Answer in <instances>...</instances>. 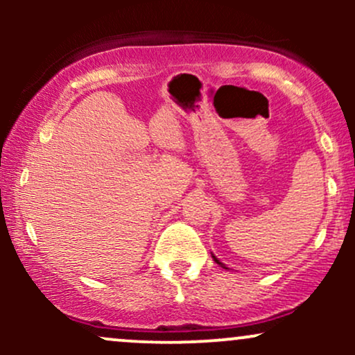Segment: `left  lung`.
<instances>
[{
  "mask_svg": "<svg viewBox=\"0 0 355 355\" xmlns=\"http://www.w3.org/2000/svg\"><path fill=\"white\" fill-rule=\"evenodd\" d=\"M211 257H214V260H215V262H217V263H218V266H220V267L227 268V267H225V263H222V262H220V260H218V259H217V257H215L214 254H211Z\"/></svg>",
  "mask_w": 355,
  "mask_h": 355,
  "instance_id": "1",
  "label": "left lung"
}]
</instances>
